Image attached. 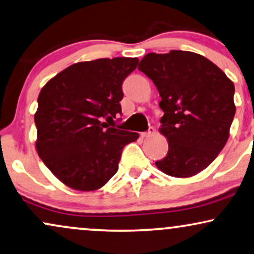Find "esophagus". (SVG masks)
<instances>
[{"mask_svg":"<svg viewBox=\"0 0 254 254\" xmlns=\"http://www.w3.org/2000/svg\"><path fill=\"white\" fill-rule=\"evenodd\" d=\"M155 132H156V130H155V127H149V130L147 131H145V132H142L140 133V136H142L143 138H145V137H150V136H152V134H155Z\"/></svg>","mask_w":254,"mask_h":254,"instance_id":"34e87169","label":"esophagus"}]
</instances>
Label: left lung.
<instances>
[{
    "label": "left lung",
    "instance_id": "8db88e82",
    "mask_svg": "<svg viewBox=\"0 0 254 254\" xmlns=\"http://www.w3.org/2000/svg\"><path fill=\"white\" fill-rule=\"evenodd\" d=\"M138 70L155 83L169 151L160 171L186 178L206 169L225 146L236 107L234 85L216 64L191 51L150 53Z\"/></svg>",
    "mask_w": 254,
    "mask_h": 254
}]
</instances>
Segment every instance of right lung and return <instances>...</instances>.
<instances>
[{
    "mask_svg": "<svg viewBox=\"0 0 254 254\" xmlns=\"http://www.w3.org/2000/svg\"><path fill=\"white\" fill-rule=\"evenodd\" d=\"M138 62L115 57L75 63L42 88L34 117L36 149L69 188H102L117 172L124 146L138 138L108 124L122 115V84Z\"/></svg>",
    "mask_w": 254,
    "mask_h": 254,
    "instance_id": "1",
    "label": "right lung"
}]
</instances>
